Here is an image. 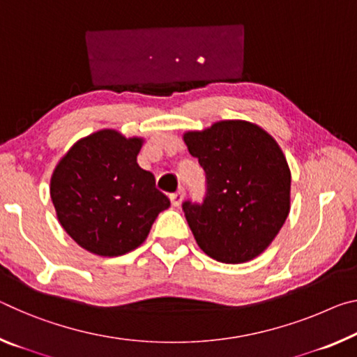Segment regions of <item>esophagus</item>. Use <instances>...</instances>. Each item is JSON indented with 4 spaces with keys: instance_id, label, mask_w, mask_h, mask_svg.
I'll return each mask as SVG.
<instances>
[{
    "instance_id": "esophagus-1",
    "label": "esophagus",
    "mask_w": 357,
    "mask_h": 357,
    "mask_svg": "<svg viewBox=\"0 0 357 357\" xmlns=\"http://www.w3.org/2000/svg\"><path fill=\"white\" fill-rule=\"evenodd\" d=\"M184 195H185L184 189H179V190L174 192V194L169 195V200H172V205H173V206H179L181 202L184 200Z\"/></svg>"
}]
</instances>
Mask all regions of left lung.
Returning a JSON list of instances; mask_svg holds the SVG:
<instances>
[{
	"label": "left lung",
	"instance_id": "8db88e82",
	"mask_svg": "<svg viewBox=\"0 0 357 357\" xmlns=\"http://www.w3.org/2000/svg\"><path fill=\"white\" fill-rule=\"evenodd\" d=\"M184 141L205 172L203 202H183L197 245L224 264L259 256L289 214L291 172L280 146L243 121L189 132Z\"/></svg>",
	"mask_w": 357,
	"mask_h": 357
}]
</instances>
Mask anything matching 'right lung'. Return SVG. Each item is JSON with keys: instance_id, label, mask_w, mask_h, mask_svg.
<instances>
[{"instance_id": "add662e5", "label": "right lung", "mask_w": 357, "mask_h": 357, "mask_svg": "<svg viewBox=\"0 0 357 357\" xmlns=\"http://www.w3.org/2000/svg\"><path fill=\"white\" fill-rule=\"evenodd\" d=\"M143 139L101 130L68 151L50 179L56 218L79 246L98 256H122L146 240L169 199L137 155Z\"/></svg>"}]
</instances>
